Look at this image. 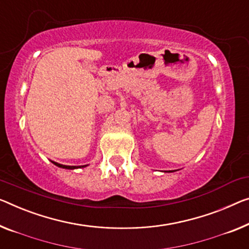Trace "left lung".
<instances>
[{"mask_svg": "<svg viewBox=\"0 0 249 249\" xmlns=\"http://www.w3.org/2000/svg\"><path fill=\"white\" fill-rule=\"evenodd\" d=\"M170 172H172V171H170Z\"/></svg>", "mask_w": 249, "mask_h": 249, "instance_id": "8db88e82", "label": "left lung"}]
</instances>
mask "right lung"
Listing matches in <instances>:
<instances>
[{"instance_id": "1", "label": "right lung", "mask_w": 249, "mask_h": 249, "mask_svg": "<svg viewBox=\"0 0 249 249\" xmlns=\"http://www.w3.org/2000/svg\"><path fill=\"white\" fill-rule=\"evenodd\" d=\"M54 165L59 166V168H62V169H69V170H72V169H77V168H80V166H73V165H62V164H59L57 162H53ZM84 166H87V165H81V168H84Z\"/></svg>"}]
</instances>
